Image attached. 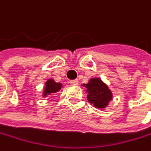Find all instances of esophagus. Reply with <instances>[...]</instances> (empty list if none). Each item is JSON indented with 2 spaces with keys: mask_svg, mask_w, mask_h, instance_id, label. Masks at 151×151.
<instances>
[{
  "mask_svg": "<svg viewBox=\"0 0 151 151\" xmlns=\"http://www.w3.org/2000/svg\"><path fill=\"white\" fill-rule=\"evenodd\" d=\"M70 85H73V86H78L79 85L78 80H72V81H70Z\"/></svg>",
  "mask_w": 151,
  "mask_h": 151,
  "instance_id": "obj_1",
  "label": "esophagus"
}]
</instances>
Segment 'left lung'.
<instances>
[{
  "mask_svg": "<svg viewBox=\"0 0 151 151\" xmlns=\"http://www.w3.org/2000/svg\"><path fill=\"white\" fill-rule=\"evenodd\" d=\"M83 86L87 88L88 102L93 104L96 108L104 109L112 99L111 91L100 79H91L88 84Z\"/></svg>",
  "mask_w": 151,
  "mask_h": 151,
  "instance_id": "8db88e82",
  "label": "left lung"
}]
</instances>
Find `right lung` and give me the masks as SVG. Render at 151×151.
<instances>
[{
	"label": "right lung",
	"instance_id": "1",
	"mask_svg": "<svg viewBox=\"0 0 151 151\" xmlns=\"http://www.w3.org/2000/svg\"><path fill=\"white\" fill-rule=\"evenodd\" d=\"M61 88H62V84L61 83H57L54 80L49 79L45 83V88H44V92H43V96L45 97V96H49L51 94L56 93Z\"/></svg>",
	"mask_w": 151,
	"mask_h": 151
}]
</instances>
